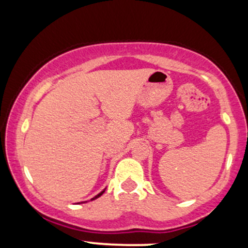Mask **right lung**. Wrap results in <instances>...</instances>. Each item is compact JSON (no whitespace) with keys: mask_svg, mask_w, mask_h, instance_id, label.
<instances>
[{"mask_svg":"<svg viewBox=\"0 0 248 248\" xmlns=\"http://www.w3.org/2000/svg\"><path fill=\"white\" fill-rule=\"evenodd\" d=\"M105 190H106V187H105V189H104V190H102V191H101L100 193H98V195H96V196H94V197H93L92 199H91V201H94V199H96V198H99V197H100V196L102 195V193H104V192H105ZM81 203H84V202H81Z\"/></svg>","mask_w":248,"mask_h":248,"instance_id":"obj_1","label":"right lung"}]
</instances>
